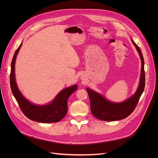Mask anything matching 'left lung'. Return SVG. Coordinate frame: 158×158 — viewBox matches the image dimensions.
<instances>
[{"instance_id": "1", "label": "left lung", "mask_w": 158, "mask_h": 158, "mask_svg": "<svg viewBox=\"0 0 158 158\" xmlns=\"http://www.w3.org/2000/svg\"><path fill=\"white\" fill-rule=\"evenodd\" d=\"M132 44L135 46L142 62L140 83L136 92L126 101L121 103H114L109 101L103 96L89 88H86L89 100L90 108L93 115L99 120L105 121H114L125 118L132 113L139 101L145 87L144 61L142 51L133 40Z\"/></svg>"}]
</instances>
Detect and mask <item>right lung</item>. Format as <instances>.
I'll list each match as a JSON object with an SVG mask.
<instances>
[{
    "label": "right lung",
    "instance_id": "obj_1",
    "mask_svg": "<svg viewBox=\"0 0 158 158\" xmlns=\"http://www.w3.org/2000/svg\"><path fill=\"white\" fill-rule=\"evenodd\" d=\"M22 44L15 51L11 63V71L10 76V88L13 95L17 101L22 111L30 120L44 123H51L59 122L63 119L68 110L67 101L70 95L77 89L78 85L66 88L60 92L52 102L47 105L33 104L26 99L19 90L15 79V62L17 55L20 51Z\"/></svg>",
    "mask_w": 158,
    "mask_h": 158
}]
</instances>
